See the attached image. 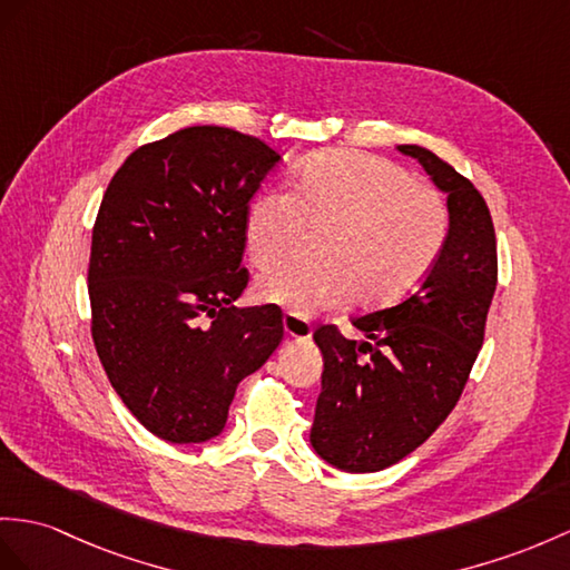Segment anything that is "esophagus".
Wrapping results in <instances>:
<instances>
[{"label":"esophagus","mask_w":570,"mask_h":570,"mask_svg":"<svg viewBox=\"0 0 570 570\" xmlns=\"http://www.w3.org/2000/svg\"><path fill=\"white\" fill-rule=\"evenodd\" d=\"M283 326H285V336L287 338H299V341L312 338V324L304 316H299V314L285 312Z\"/></svg>","instance_id":"1"}]
</instances>
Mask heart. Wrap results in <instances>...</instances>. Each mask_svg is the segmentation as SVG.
<instances>
[{"instance_id":"1","label":"heart","mask_w":570,"mask_h":570,"mask_svg":"<svg viewBox=\"0 0 570 570\" xmlns=\"http://www.w3.org/2000/svg\"><path fill=\"white\" fill-rule=\"evenodd\" d=\"M246 246L256 268L289 261L304 232H326L318 266H285L258 277L256 297L299 316L353 299L386 307L435 266L450 234L442 193L390 159L328 149L304 159L293 193L266 190L246 210Z\"/></svg>"}]
</instances>
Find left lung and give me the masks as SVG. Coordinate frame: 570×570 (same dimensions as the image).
<instances>
[{
	"instance_id": "1",
	"label": "left lung",
	"mask_w": 570,
	"mask_h": 570,
	"mask_svg": "<svg viewBox=\"0 0 570 570\" xmlns=\"http://www.w3.org/2000/svg\"><path fill=\"white\" fill-rule=\"evenodd\" d=\"M396 149L419 159L448 193L450 234L413 295L353 316L365 341L345 338L336 326L314 331L324 372L309 442L324 462L351 474L404 460L452 413L481 351L498 283L493 219L474 184L425 147Z\"/></svg>"
}]
</instances>
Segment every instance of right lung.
Returning a JSON list of instances; mask_svg holds the SVG:
<instances>
[{
  "mask_svg": "<svg viewBox=\"0 0 570 570\" xmlns=\"http://www.w3.org/2000/svg\"><path fill=\"white\" fill-rule=\"evenodd\" d=\"M281 155L193 125L142 145L104 193L91 232V338L122 404L176 445L217 438L237 384L283 341L275 304L234 307L248 200Z\"/></svg>",
  "mask_w": 570,
  "mask_h": 570,
  "instance_id": "right-lung-1",
  "label": "right lung"
}]
</instances>
